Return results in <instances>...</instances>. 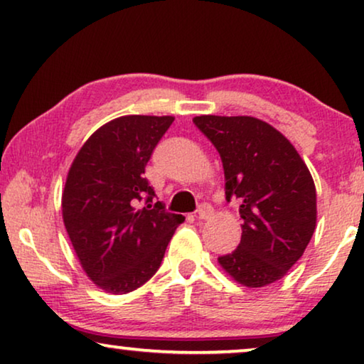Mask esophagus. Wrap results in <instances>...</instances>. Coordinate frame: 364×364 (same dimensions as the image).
Listing matches in <instances>:
<instances>
[{
	"label": "esophagus",
	"mask_w": 364,
	"mask_h": 364,
	"mask_svg": "<svg viewBox=\"0 0 364 364\" xmlns=\"http://www.w3.org/2000/svg\"><path fill=\"white\" fill-rule=\"evenodd\" d=\"M212 213H213V208L203 203V205H200V208L197 210V217L200 218V220H207V218L212 217Z\"/></svg>",
	"instance_id": "34e87169"
}]
</instances>
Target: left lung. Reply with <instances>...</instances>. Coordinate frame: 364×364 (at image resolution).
Returning <instances> with one entry per match:
<instances>
[{
	"mask_svg": "<svg viewBox=\"0 0 364 364\" xmlns=\"http://www.w3.org/2000/svg\"><path fill=\"white\" fill-rule=\"evenodd\" d=\"M193 124L220 154L225 196L240 200L242 240L218 257L237 283L260 288L300 260L316 227V188L293 144L250 116H197Z\"/></svg>",
	"mask_w": 364,
	"mask_h": 364,
	"instance_id": "obj_1",
	"label": "left lung"
}]
</instances>
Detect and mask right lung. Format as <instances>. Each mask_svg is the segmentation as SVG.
I'll use <instances>...</instances> for the list:
<instances>
[{
  "mask_svg": "<svg viewBox=\"0 0 364 364\" xmlns=\"http://www.w3.org/2000/svg\"><path fill=\"white\" fill-rule=\"evenodd\" d=\"M172 116H122L104 124L74 157L64 186L63 220L89 280L124 295L144 285L157 268L176 228L186 220L152 205L144 178L154 147ZM146 200V207L138 203Z\"/></svg>",
  "mask_w": 364,
  "mask_h": 364,
  "instance_id": "obj_1",
  "label": "right lung"
}]
</instances>
